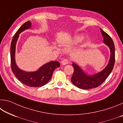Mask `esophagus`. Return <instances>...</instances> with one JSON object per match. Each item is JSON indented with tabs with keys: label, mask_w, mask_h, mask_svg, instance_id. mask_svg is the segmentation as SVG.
<instances>
[{
	"label": "esophagus",
	"mask_w": 123,
	"mask_h": 123,
	"mask_svg": "<svg viewBox=\"0 0 123 123\" xmlns=\"http://www.w3.org/2000/svg\"><path fill=\"white\" fill-rule=\"evenodd\" d=\"M62 65H66L67 64H68V63H69V60H68V59H64L62 61Z\"/></svg>",
	"instance_id": "34e87169"
}]
</instances>
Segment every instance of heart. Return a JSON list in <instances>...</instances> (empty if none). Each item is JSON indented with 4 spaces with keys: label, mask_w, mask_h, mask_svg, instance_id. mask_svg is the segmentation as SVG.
I'll list each match as a JSON object with an SVG mask.
<instances>
[{
    "label": "heart",
    "mask_w": 123,
    "mask_h": 123,
    "mask_svg": "<svg viewBox=\"0 0 123 123\" xmlns=\"http://www.w3.org/2000/svg\"><path fill=\"white\" fill-rule=\"evenodd\" d=\"M82 38V37L80 35H77V36H75L74 37L73 41L74 42H78L80 41H81Z\"/></svg>",
    "instance_id": "obj_1"
}]
</instances>
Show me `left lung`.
<instances>
[{"label": "left lung", "instance_id": "left-lung-1", "mask_svg": "<svg viewBox=\"0 0 123 123\" xmlns=\"http://www.w3.org/2000/svg\"><path fill=\"white\" fill-rule=\"evenodd\" d=\"M104 38V42L109 47L111 52L110 59L107 66L100 72L93 75H88L83 71L78 64L73 62L74 73L72 76L71 81L74 86L79 88L88 89L96 88L101 85L111 73L115 62V48L113 41L107 33L100 29Z\"/></svg>", "mask_w": 123, "mask_h": 123}]
</instances>
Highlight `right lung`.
<instances>
[{
	"instance_id": "1",
	"label": "right lung",
	"mask_w": 123,
	"mask_h": 123,
	"mask_svg": "<svg viewBox=\"0 0 123 123\" xmlns=\"http://www.w3.org/2000/svg\"><path fill=\"white\" fill-rule=\"evenodd\" d=\"M31 23L28 21L20 27L14 34L11 44V66L12 71L18 80L26 86L41 87L47 84L50 80L56 68L59 67L60 62L50 61L45 63L35 72H27L20 69L15 62L16 45L19 35L26 29L31 28Z\"/></svg>"
}]
</instances>
